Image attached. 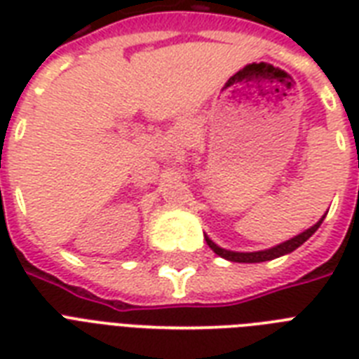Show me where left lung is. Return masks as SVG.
<instances>
[{
	"label": "left lung",
	"mask_w": 359,
	"mask_h": 359,
	"mask_svg": "<svg viewBox=\"0 0 359 359\" xmlns=\"http://www.w3.org/2000/svg\"><path fill=\"white\" fill-rule=\"evenodd\" d=\"M326 218V216H323V218L318 219L317 224L313 225V227H309L307 231H304V233H300L298 236H294V238L287 240V242H283V244H278L273 245V248H270V250H261V251H248V253H242V251H229V250H224V248H219V245H216L212 242V240L208 238L207 235H205V240H207L208 248L216 253V255L224 257V259H227V261L231 262H264V261H272V259H278V257L281 255H287V253H290V251H294L296 248H300L304 242H306L309 236L315 233V231L320 227V224H323V219Z\"/></svg>",
	"instance_id": "obj_1"
}]
</instances>
